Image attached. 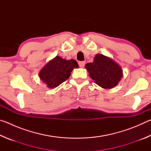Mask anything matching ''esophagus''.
<instances>
[{
    "label": "esophagus",
    "mask_w": 151,
    "mask_h": 151,
    "mask_svg": "<svg viewBox=\"0 0 151 151\" xmlns=\"http://www.w3.org/2000/svg\"><path fill=\"white\" fill-rule=\"evenodd\" d=\"M85 61H79V62H78V65L81 68L84 67V66H85Z\"/></svg>",
    "instance_id": "34e87169"
}]
</instances>
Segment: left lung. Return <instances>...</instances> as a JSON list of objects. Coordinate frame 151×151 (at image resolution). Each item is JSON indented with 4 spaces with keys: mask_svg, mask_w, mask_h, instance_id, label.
<instances>
[{
    "mask_svg": "<svg viewBox=\"0 0 151 151\" xmlns=\"http://www.w3.org/2000/svg\"><path fill=\"white\" fill-rule=\"evenodd\" d=\"M85 68L96 85L104 88L115 86L122 76L121 66L103 55H96L94 62L86 64Z\"/></svg>",
    "mask_w": 151,
    "mask_h": 151,
    "instance_id": "left-lung-1",
    "label": "left lung"
}]
</instances>
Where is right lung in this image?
Returning a JSON list of instances; mask_svg holds the SVG:
<instances>
[{
	"instance_id": "1",
	"label": "right lung",
	"mask_w": 151,
	"mask_h": 151,
	"mask_svg": "<svg viewBox=\"0 0 151 151\" xmlns=\"http://www.w3.org/2000/svg\"><path fill=\"white\" fill-rule=\"evenodd\" d=\"M78 66L75 60L63 59L57 56L49 61L39 73V77L48 88L57 87L69 78L73 68Z\"/></svg>"
}]
</instances>
